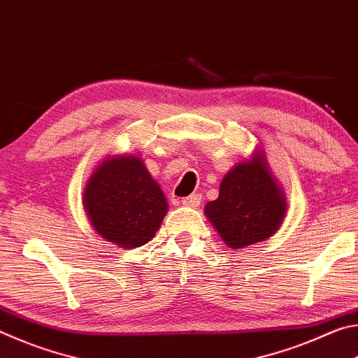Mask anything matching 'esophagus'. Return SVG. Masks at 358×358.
Instances as JSON below:
<instances>
[{"label":"esophagus","mask_w":358,"mask_h":358,"mask_svg":"<svg viewBox=\"0 0 358 358\" xmlns=\"http://www.w3.org/2000/svg\"><path fill=\"white\" fill-rule=\"evenodd\" d=\"M201 202H202L201 194H191V196H187V197L183 199V201H181V203H183L185 207H189V208L199 207V205H201Z\"/></svg>","instance_id":"1"}]
</instances>
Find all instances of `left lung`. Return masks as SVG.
Instances as JSON below:
<instances>
[{
	"mask_svg": "<svg viewBox=\"0 0 358 358\" xmlns=\"http://www.w3.org/2000/svg\"><path fill=\"white\" fill-rule=\"evenodd\" d=\"M286 197L257 150L224 175L216 201L205 205V216L227 246L241 250L270 238L286 215Z\"/></svg>",
	"mask_w": 358,
	"mask_h": 358,
	"instance_id": "8db88e82",
	"label": "left lung"
}]
</instances>
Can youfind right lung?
<instances>
[{
	"label": "right lung",
	"mask_w": 358,
	"mask_h": 358,
	"mask_svg": "<svg viewBox=\"0 0 358 358\" xmlns=\"http://www.w3.org/2000/svg\"><path fill=\"white\" fill-rule=\"evenodd\" d=\"M83 207L102 238L124 250L155 237L167 213V201L141 157H107L83 191Z\"/></svg>",
	"instance_id": "1"
}]
</instances>
